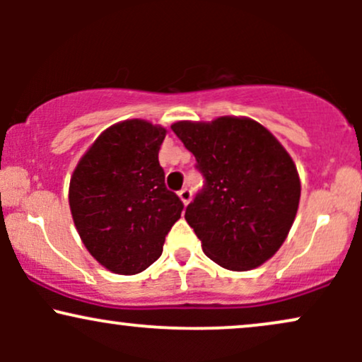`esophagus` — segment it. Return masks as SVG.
Returning <instances> with one entry per match:
<instances>
[{
  "label": "esophagus",
  "instance_id": "34e87169",
  "mask_svg": "<svg viewBox=\"0 0 362 362\" xmlns=\"http://www.w3.org/2000/svg\"><path fill=\"white\" fill-rule=\"evenodd\" d=\"M178 197H180V201L184 202V206H187L190 202V199H192V192H190L189 189H182L180 192H178Z\"/></svg>",
  "mask_w": 362,
  "mask_h": 362
}]
</instances>
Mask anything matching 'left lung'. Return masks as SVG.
I'll use <instances>...</instances> for the list:
<instances>
[{
	"label": "left lung",
	"mask_w": 362,
	"mask_h": 362,
	"mask_svg": "<svg viewBox=\"0 0 362 362\" xmlns=\"http://www.w3.org/2000/svg\"><path fill=\"white\" fill-rule=\"evenodd\" d=\"M172 129L206 178L185 209L202 252L235 272L267 262L288 238L300 206V175L286 148L248 117L178 120Z\"/></svg>",
	"instance_id": "1"
}]
</instances>
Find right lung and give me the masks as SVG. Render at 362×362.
<instances>
[{"label": "right lung", "mask_w": 362, "mask_h": 362, "mask_svg": "<svg viewBox=\"0 0 362 362\" xmlns=\"http://www.w3.org/2000/svg\"><path fill=\"white\" fill-rule=\"evenodd\" d=\"M167 132L143 119L114 124L86 149L69 180L78 235L90 255L114 274L148 269L184 209L165 187L158 161Z\"/></svg>", "instance_id": "add662e5"}]
</instances>
